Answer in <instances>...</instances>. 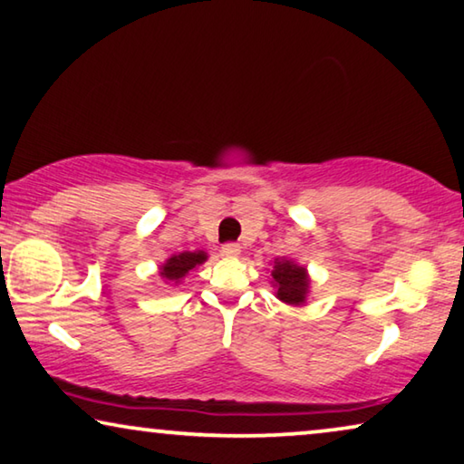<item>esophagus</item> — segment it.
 <instances>
[{"instance_id": "obj_1", "label": "esophagus", "mask_w": 464, "mask_h": 464, "mask_svg": "<svg viewBox=\"0 0 464 464\" xmlns=\"http://www.w3.org/2000/svg\"><path fill=\"white\" fill-rule=\"evenodd\" d=\"M239 252H241V246L233 244V241L223 246V256H227V258H235V256H239Z\"/></svg>"}]
</instances>
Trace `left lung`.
<instances>
[{
	"label": "left lung",
	"instance_id": "8db88e82",
	"mask_svg": "<svg viewBox=\"0 0 464 464\" xmlns=\"http://www.w3.org/2000/svg\"><path fill=\"white\" fill-rule=\"evenodd\" d=\"M275 287H276V298L285 304H302L308 294V276L306 268L289 260L275 262L273 271Z\"/></svg>",
	"mask_w": 464,
	"mask_h": 464
}]
</instances>
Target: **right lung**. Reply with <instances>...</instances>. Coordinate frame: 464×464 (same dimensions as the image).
I'll return each mask as SVG.
<instances>
[{
  "instance_id": "add662e5",
  "label": "right lung",
  "mask_w": 464,
  "mask_h": 464,
  "mask_svg": "<svg viewBox=\"0 0 464 464\" xmlns=\"http://www.w3.org/2000/svg\"><path fill=\"white\" fill-rule=\"evenodd\" d=\"M204 260H206L204 252H183V254L172 256V258L166 260V265L162 266L160 275L169 281H179L181 276L188 275L191 268L202 265Z\"/></svg>"
}]
</instances>
